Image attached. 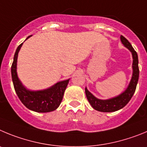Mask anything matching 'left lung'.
I'll list each match as a JSON object with an SVG mask.
<instances>
[{"label": "left lung", "instance_id": "left-lung-1", "mask_svg": "<svg viewBox=\"0 0 147 147\" xmlns=\"http://www.w3.org/2000/svg\"><path fill=\"white\" fill-rule=\"evenodd\" d=\"M121 41L122 42V44L131 51L132 55H133V73L131 81H130L129 86H128V88H127L125 92H123L121 94L119 95L116 97L107 100H99V99H96L86 88V95L88 102L91 104V105L93 107L94 109L98 111L113 112L124 108L129 102V100H131L132 96L134 94L135 91L136 89V86H137V83H138V77H139L138 54L134 50V48L132 47L131 44L123 36H121Z\"/></svg>", "mask_w": 147, "mask_h": 147}]
</instances>
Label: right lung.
<instances>
[{"mask_svg":"<svg viewBox=\"0 0 147 147\" xmlns=\"http://www.w3.org/2000/svg\"><path fill=\"white\" fill-rule=\"evenodd\" d=\"M28 37H30V36H28L27 39ZM22 45V43L20 45L16 50L11 69V78L16 93L22 104L28 109L39 113L53 111L56 109L61 102L69 80L59 82L51 88L43 91L31 92L24 88L18 79L16 72L18 52Z\"/></svg>","mask_w":147,"mask_h":147,"instance_id":"right-lung-1","label":"right lung"}]
</instances>
